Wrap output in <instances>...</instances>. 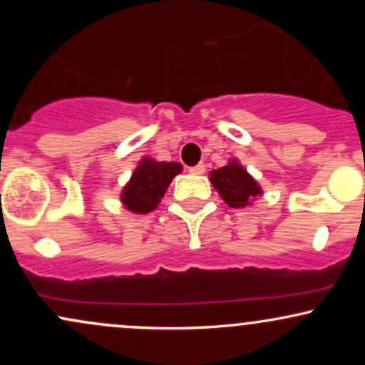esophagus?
Returning a JSON list of instances; mask_svg holds the SVG:
<instances>
[{
	"mask_svg": "<svg viewBox=\"0 0 365 365\" xmlns=\"http://www.w3.org/2000/svg\"><path fill=\"white\" fill-rule=\"evenodd\" d=\"M188 171H190L192 175H202L204 171H206V166H204L202 163H199V165L190 166V168H188Z\"/></svg>",
	"mask_w": 365,
	"mask_h": 365,
	"instance_id": "34e87169",
	"label": "esophagus"
}]
</instances>
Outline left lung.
Returning <instances> with one entry per match:
<instances>
[{
	"mask_svg": "<svg viewBox=\"0 0 365 365\" xmlns=\"http://www.w3.org/2000/svg\"><path fill=\"white\" fill-rule=\"evenodd\" d=\"M212 187L230 207L252 206L257 197L262 195V188L252 175L238 163L237 158L230 159L225 166L209 173Z\"/></svg>",
	"mask_w": 365,
	"mask_h": 365,
	"instance_id": "1",
	"label": "left lung"
}]
</instances>
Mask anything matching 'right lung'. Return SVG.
<instances>
[{
    "mask_svg": "<svg viewBox=\"0 0 365 365\" xmlns=\"http://www.w3.org/2000/svg\"><path fill=\"white\" fill-rule=\"evenodd\" d=\"M178 173H182L180 163L156 161L154 158L144 156L121 190V204L130 212L148 215L159 206L171 180Z\"/></svg>",
    "mask_w": 365,
    "mask_h": 365,
    "instance_id": "right-lung-1",
    "label": "right lung"
}]
</instances>
